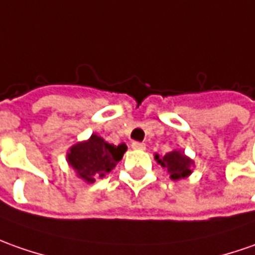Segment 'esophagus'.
Returning a JSON list of instances; mask_svg holds the SVG:
<instances>
[{
	"label": "esophagus",
	"mask_w": 255,
	"mask_h": 255,
	"mask_svg": "<svg viewBox=\"0 0 255 255\" xmlns=\"http://www.w3.org/2000/svg\"><path fill=\"white\" fill-rule=\"evenodd\" d=\"M131 147L134 148V150H144V148H146V144L141 143V141H133V143H131Z\"/></svg>",
	"instance_id": "1"
}]
</instances>
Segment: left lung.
Segmentation results:
<instances>
[{
    "mask_svg": "<svg viewBox=\"0 0 255 255\" xmlns=\"http://www.w3.org/2000/svg\"><path fill=\"white\" fill-rule=\"evenodd\" d=\"M155 160L161 164L163 168H167V171L171 174L172 179L185 178V177H188L191 174V168L189 167H191L192 161L184 154H181L179 151L167 153L163 158L155 155Z\"/></svg>",
    "mask_w": 255,
    "mask_h": 255,
    "instance_id": "obj_1",
    "label": "left lung"
}]
</instances>
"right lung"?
Returning a JSON list of instances; mask_svg holds the SVG:
<instances>
[{
	"mask_svg": "<svg viewBox=\"0 0 255 255\" xmlns=\"http://www.w3.org/2000/svg\"><path fill=\"white\" fill-rule=\"evenodd\" d=\"M126 148V144L114 146L100 136L92 134L88 141L70 148L67 160L78 177L87 182H94L97 177H105V174L114 170L116 163L122 160Z\"/></svg>",
	"mask_w": 255,
	"mask_h": 255,
	"instance_id": "1",
	"label": "right lung"
}]
</instances>
